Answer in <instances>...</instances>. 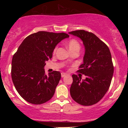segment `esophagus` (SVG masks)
<instances>
[{
  "label": "esophagus",
  "instance_id": "1",
  "mask_svg": "<svg viewBox=\"0 0 128 128\" xmlns=\"http://www.w3.org/2000/svg\"><path fill=\"white\" fill-rule=\"evenodd\" d=\"M67 74H66V73H61V76H62V78H64V76H66V75Z\"/></svg>",
  "mask_w": 128,
  "mask_h": 128
}]
</instances>
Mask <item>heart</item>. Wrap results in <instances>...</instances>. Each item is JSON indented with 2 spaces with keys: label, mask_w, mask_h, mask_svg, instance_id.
Listing matches in <instances>:
<instances>
[{
  "label": "heart",
  "mask_w": 128,
  "mask_h": 128,
  "mask_svg": "<svg viewBox=\"0 0 128 128\" xmlns=\"http://www.w3.org/2000/svg\"><path fill=\"white\" fill-rule=\"evenodd\" d=\"M67 46L68 49H69V51L71 52H74V51H79L80 50V44L75 39H71L67 43ZM57 48L54 49V53H55L56 50Z\"/></svg>",
  "instance_id": "obj_1"
}]
</instances>
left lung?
Returning a JSON list of instances; mask_svg holds the SVG:
<instances>
[{
  "label": "left lung",
  "instance_id": "1",
  "mask_svg": "<svg viewBox=\"0 0 128 128\" xmlns=\"http://www.w3.org/2000/svg\"><path fill=\"white\" fill-rule=\"evenodd\" d=\"M69 34L83 41L85 53L78 72L86 76L82 80L80 77L72 75L71 97L80 105L92 106L101 100L111 84L114 73L111 52L107 45L93 33L77 30Z\"/></svg>",
  "mask_w": 128,
  "mask_h": 128
}]
</instances>
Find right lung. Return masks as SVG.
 Returning a JSON list of instances; mask_svg holds the SVG:
<instances>
[{"label":"right lung","mask_w":128,"mask_h":128,"mask_svg":"<svg viewBox=\"0 0 128 128\" xmlns=\"http://www.w3.org/2000/svg\"><path fill=\"white\" fill-rule=\"evenodd\" d=\"M66 33L39 31L23 40L13 55L12 78L21 97L31 104H41L51 99L61 78L59 72L45 74V62L52 56L54 49Z\"/></svg>","instance_id":"obj_1"}]
</instances>
